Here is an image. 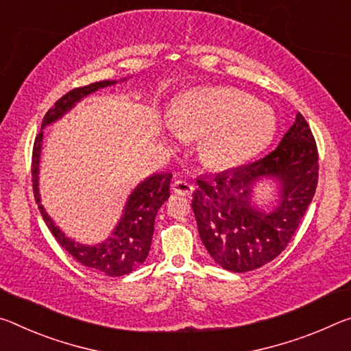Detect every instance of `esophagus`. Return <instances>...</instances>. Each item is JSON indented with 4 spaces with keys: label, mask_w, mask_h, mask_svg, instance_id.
<instances>
[{
    "label": "esophagus",
    "mask_w": 351,
    "mask_h": 351,
    "mask_svg": "<svg viewBox=\"0 0 351 351\" xmlns=\"http://www.w3.org/2000/svg\"><path fill=\"white\" fill-rule=\"evenodd\" d=\"M171 189L177 194H182V196H191L193 191H194V186L191 183L186 182V180H182V179H177L172 182Z\"/></svg>",
    "instance_id": "34e87169"
}]
</instances>
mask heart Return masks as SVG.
Returning a JSON list of instances; mask_svg holds the SVG:
<instances>
[{
  "label": "heart",
  "instance_id": "1",
  "mask_svg": "<svg viewBox=\"0 0 351 351\" xmlns=\"http://www.w3.org/2000/svg\"><path fill=\"white\" fill-rule=\"evenodd\" d=\"M172 125L186 136H202L199 154L213 168H234L272 141L277 118L269 106L237 88L206 87L186 93L172 110Z\"/></svg>",
  "mask_w": 351,
  "mask_h": 351
}]
</instances>
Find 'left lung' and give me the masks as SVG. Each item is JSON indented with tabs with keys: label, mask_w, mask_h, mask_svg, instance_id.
I'll list each match as a JSON object with an SVG mask.
<instances>
[{
	"label": "left lung",
	"mask_w": 351,
	"mask_h": 351,
	"mask_svg": "<svg viewBox=\"0 0 351 351\" xmlns=\"http://www.w3.org/2000/svg\"><path fill=\"white\" fill-rule=\"evenodd\" d=\"M261 178L279 182V200L269 212L251 200ZM317 179V146L302 113L264 158L213 179H197L191 206L210 256L232 272L255 271L277 258L305 216Z\"/></svg>",
	"instance_id": "obj_1"
}]
</instances>
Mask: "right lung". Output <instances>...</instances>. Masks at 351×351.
Wrapping results in <instances>:
<instances>
[{
  "label": "right lung",
  "instance_id": "obj_1",
  "mask_svg": "<svg viewBox=\"0 0 351 351\" xmlns=\"http://www.w3.org/2000/svg\"><path fill=\"white\" fill-rule=\"evenodd\" d=\"M125 80V79H123ZM117 84V80H101L85 87L74 88L63 95L56 104L46 112L42 129L46 125L56 123L60 119L66 112L76 106V102L84 99L90 93H95L99 88L110 87ZM42 140L43 130L34 143L32 151V188L34 197L38 205L40 213L46 226L51 230L63 249L70 254L74 260L79 261L84 266L95 269L97 272H102L108 277H121V275L130 274L132 271L146 261L151 250L152 234H154V222L155 216L160 206L165 204V200L169 197V182L172 179L171 172H163V174H152L143 180L140 185H136L134 191L125 202L123 210L121 219L114 227L113 233L108 237L104 243L96 245H85L74 243L71 238L65 237V233L56 226L54 221L51 219L49 215L42 205L38 193V163H40V152H42Z\"/></svg>",
  "mask_w": 351,
  "mask_h": 351
}]
</instances>
